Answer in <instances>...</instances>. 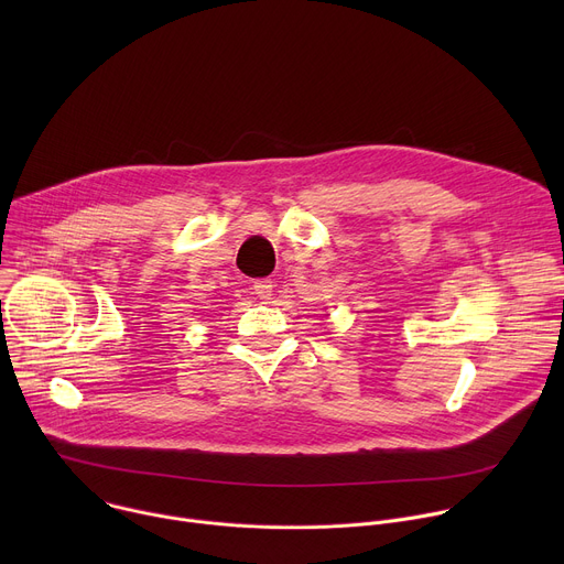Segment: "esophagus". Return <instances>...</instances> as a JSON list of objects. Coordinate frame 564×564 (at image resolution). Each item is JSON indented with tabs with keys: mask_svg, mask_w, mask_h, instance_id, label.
<instances>
[{
	"mask_svg": "<svg viewBox=\"0 0 564 564\" xmlns=\"http://www.w3.org/2000/svg\"><path fill=\"white\" fill-rule=\"evenodd\" d=\"M272 281L270 279H261V281H257L254 283V292H257V296L261 299V301H270L272 299Z\"/></svg>",
	"mask_w": 564,
	"mask_h": 564,
	"instance_id": "obj_1",
	"label": "esophagus"
}]
</instances>
